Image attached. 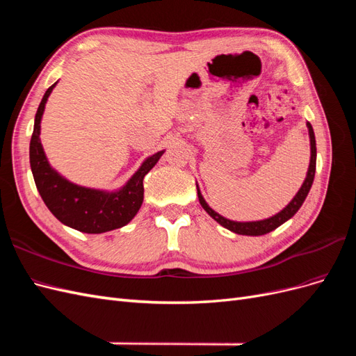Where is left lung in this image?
Segmentation results:
<instances>
[{
  "instance_id": "1",
  "label": "left lung",
  "mask_w": 356,
  "mask_h": 356,
  "mask_svg": "<svg viewBox=\"0 0 356 356\" xmlns=\"http://www.w3.org/2000/svg\"><path fill=\"white\" fill-rule=\"evenodd\" d=\"M307 129H309V138H310V163H309V169H307V175L306 179L303 182V186L300 187L298 193L294 196V199L291 200L286 207L277 212L276 215L270 218H266L261 221H250V222H239V221H232L224 218L222 215H220L218 212H215L209 204L204 202L202 193L197 187V196H199V202L202 204V208L207 211L211 217L217 221L218 224H221L222 227H225L227 230L238 233V234H245V236H261L266 234L268 232L275 230L279 225L284 224L285 221H288L289 218L294 217V213L301 208L305 199L307 197L309 191L312 184H314V178H315V170H316V141H315V134H314V127H312L310 123H307Z\"/></svg>"
}]
</instances>
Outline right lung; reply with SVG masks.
<instances>
[{
    "label": "right lung",
    "mask_w": 356,
    "mask_h": 356,
    "mask_svg": "<svg viewBox=\"0 0 356 356\" xmlns=\"http://www.w3.org/2000/svg\"><path fill=\"white\" fill-rule=\"evenodd\" d=\"M55 86L56 83L50 86L40 102L29 144V163L40 196L50 212L71 229L92 234L120 229L141 208L144 177L154 168L165 152L147 157L134 177L117 191L110 193L72 184L50 166L40 141L41 117Z\"/></svg>",
    "instance_id": "add662e5"
}]
</instances>
